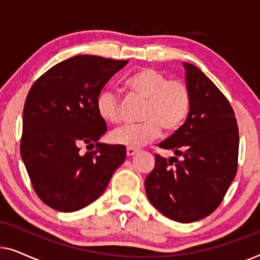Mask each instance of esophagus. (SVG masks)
Wrapping results in <instances>:
<instances>
[{
    "label": "esophagus",
    "mask_w": 260,
    "mask_h": 260,
    "mask_svg": "<svg viewBox=\"0 0 260 260\" xmlns=\"http://www.w3.org/2000/svg\"><path fill=\"white\" fill-rule=\"evenodd\" d=\"M136 152H137V150L135 148H130V147L126 148V155L127 156H134L135 154H136Z\"/></svg>",
    "instance_id": "1"
}]
</instances>
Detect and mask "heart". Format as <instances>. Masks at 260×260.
Wrapping results in <instances>:
<instances>
[{"instance_id": "obj_1", "label": "heart", "mask_w": 260, "mask_h": 260, "mask_svg": "<svg viewBox=\"0 0 260 260\" xmlns=\"http://www.w3.org/2000/svg\"><path fill=\"white\" fill-rule=\"evenodd\" d=\"M124 88L145 101L140 125H125L113 130L110 140L115 144L140 148L155 141L161 134L175 133L182 126L190 109V92L180 79H168L161 71L143 67L124 80ZM95 109L108 123L120 120V99L115 92L104 90L97 95Z\"/></svg>"}]
</instances>
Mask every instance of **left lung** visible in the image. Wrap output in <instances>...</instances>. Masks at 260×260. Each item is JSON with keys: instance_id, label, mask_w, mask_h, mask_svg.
I'll use <instances>...</instances> for the list:
<instances>
[{"instance_id": "1", "label": "left lung", "mask_w": 260, "mask_h": 260, "mask_svg": "<svg viewBox=\"0 0 260 260\" xmlns=\"http://www.w3.org/2000/svg\"><path fill=\"white\" fill-rule=\"evenodd\" d=\"M190 109L186 122L158 144L176 156L155 154L144 181L149 201L179 222L204 219L219 207L236 177L239 129L229 99L197 66L183 62Z\"/></svg>"}]
</instances>
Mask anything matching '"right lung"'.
Masks as SVG:
<instances>
[{
  "label": "right lung",
  "mask_w": 260,
  "mask_h": 260,
  "mask_svg": "<svg viewBox=\"0 0 260 260\" xmlns=\"http://www.w3.org/2000/svg\"><path fill=\"white\" fill-rule=\"evenodd\" d=\"M127 60L77 55L39 77L23 108L20 151L42 202L60 212L86 207L125 161L123 145L98 143L108 126L95 99ZM89 150L83 154L81 145ZM94 147L93 151L90 149Z\"/></svg>",
  "instance_id": "right-lung-1"
}]
</instances>
